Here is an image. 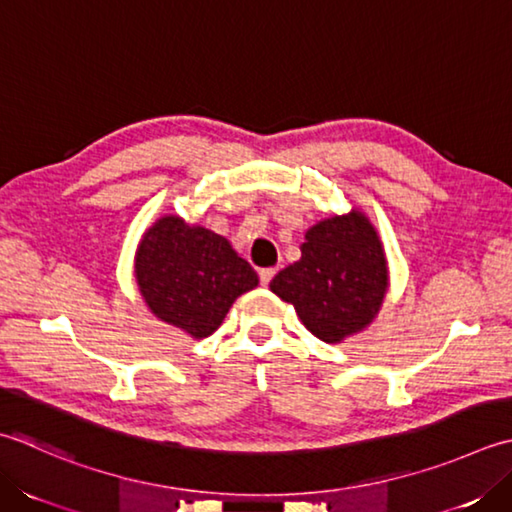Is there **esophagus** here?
Wrapping results in <instances>:
<instances>
[{
  "label": "esophagus",
  "instance_id": "1",
  "mask_svg": "<svg viewBox=\"0 0 512 512\" xmlns=\"http://www.w3.org/2000/svg\"><path fill=\"white\" fill-rule=\"evenodd\" d=\"M275 273H277L275 268H262V270H259V282H262V286H268L270 279L275 277Z\"/></svg>",
  "mask_w": 512,
  "mask_h": 512
}]
</instances>
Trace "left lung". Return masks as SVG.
Here are the masks:
<instances>
[{
	"label": "left lung",
	"instance_id": "left-lung-1",
	"mask_svg": "<svg viewBox=\"0 0 512 512\" xmlns=\"http://www.w3.org/2000/svg\"><path fill=\"white\" fill-rule=\"evenodd\" d=\"M388 288L384 246L359 210L308 228L299 262L273 277L270 290L293 304L302 324L326 344L362 333Z\"/></svg>",
	"mask_w": 512,
	"mask_h": 512
}]
</instances>
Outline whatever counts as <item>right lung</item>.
<instances>
[{
  "instance_id": "1",
  "label": "right lung",
  "mask_w": 512,
  "mask_h": 512,
  "mask_svg": "<svg viewBox=\"0 0 512 512\" xmlns=\"http://www.w3.org/2000/svg\"><path fill=\"white\" fill-rule=\"evenodd\" d=\"M135 279L150 313L195 339L213 335L235 299L259 284L226 237L177 215L157 219L144 233Z\"/></svg>"
}]
</instances>
